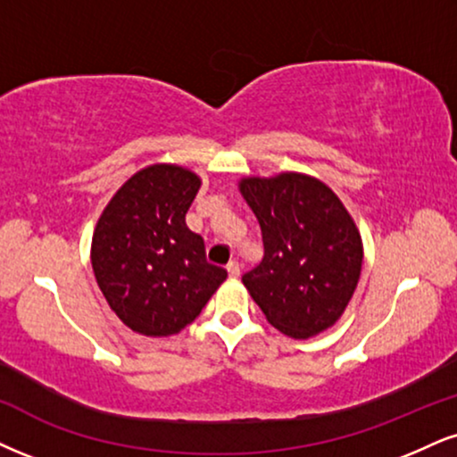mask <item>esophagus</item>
<instances>
[{
    "mask_svg": "<svg viewBox=\"0 0 457 457\" xmlns=\"http://www.w3.org/2000/svg\"><path fill=\"white\" fill-rule=\"evenodd\" d=\"M227 271H228V278L237 279V278H239V275H241V267H239V262L230 261V262L227 264Z\"/></svg>",
    "mask_w": 457,
    "mask_h": 457,
    "instance_id": "obj_1",
    "label": "esophagus"
}]
</instances>
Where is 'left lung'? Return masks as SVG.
<instances>
[{
	"label": "left lung",
	"mask_w": 457,
	"mask_h": 457,
	"mask_svg": "<svg viewBox=\"0 0 457 457\" xmlns=\"http://www.w3.org/2000/svg\"><path fill=\"white\" fill-rule=\"evenodd\" d=\"M239 193L262 230V262L244 286L267 322L292 339H309L341 320L360 271L362 237L339 196L298 171L245 176Z\"/></svg>",
	"instance_id": "left-lung-1"
}]
</instances>
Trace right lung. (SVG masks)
I'll return each mask as SVG.
<instances>
[{
  "label": "right lung",
  "mask_w": 457,
  "mask_h": 457,
  "mask_svg": "<svg viewBox=\"0 0 457 457\" xmlns=\"http://www.w3.org/2000/svg\"><path fill=\"white\" fill-rule=\"evenodd\" d=\"M201 178L176 162H154L133 173L101 212L91 264L101 295L127 328L145 337L186 328L227 271L205 261L201 235L186 227V212Z\"/></svg>",
  "instance_id": "add662e5"
}]
</instances>
